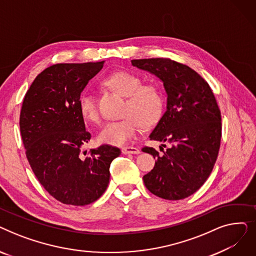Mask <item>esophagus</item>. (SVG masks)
<instances>
[{
    "label": "esophagus",
    "mask_w": 256,
    "mask_h": 256,
    "mask_svg": "<svg viewBox=\"0 0 256 256\" xmlns=\"http://www.w3.org/2000/svg\"><path fill=\"white\" fill-rule=\"evenodd\" d=\"M121 152L124 154H140V150L134 146H126V147H122Z\"/></svg>",
    "instance_id": "esophagus-1"
}]
</instances>
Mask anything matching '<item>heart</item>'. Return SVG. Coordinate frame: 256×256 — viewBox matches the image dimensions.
Here are the masks:
<instances>
[{
    "label": "heart",
    "mask_w": 256,
    "mask_h": 256,
    "mask_svg": "<svg viewBox=\"0 0 256 256\" xmlns=\"http://www.w3.org/2000/svg\"><path fill=\"white\" fill-rule=\"evenodd\" d=\"M104 83L126 98L124 111L126 117L106 122L98 134V142L116 146L124 145L135 138L142 124L152 126L162 116L164 98L158 86L142 85V78L138 74L126 70L112 72L104 78ZM78 108L86 120L98 122V102L91 90H84L80 93Z\"/></svg>",
    "instance_id": "b5f03b06"
}]
</instances>
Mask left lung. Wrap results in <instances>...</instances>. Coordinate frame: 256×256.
Listing matches in <instances>:
<instances>
[{
    "label": "left lung",
    "mask_w": 256,
    "mask_h": 256,
    "mask_svg": "<svg viewBox=\"0 0 256 256\" xmlns=\"http://www.w3.org/2000/svg\"><path fill=\"white\" fill-rule=\"evenodd\" d=\"M132 64L158 76L167 93V110L150 138L170 147L163 154L143 147L142 152L156 158L143 176L144 184L163 199L189 197L206 182L218 156L222 124L216 98L206 80L184 64L167 58L132 60Z\"/></svg>",
    "instance_id": "obj_1"
}]
</instances>
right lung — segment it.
I'll use <instances>...</instances> for the list:
<instances>
[{"label": "right lung", "instance_id": "obj_1", "mask_svg": "<svg viewBox=\"0 0 256 256\" xmlns=\"http://www.w3.org/2000/svg\"><path fill=\"white\" fill-rule=\"evenodd\" d=\"M104 61L54 64L26 91L20 116L26 156L38 182L64 204L82 206L98 200L110 180L118 147L104 144L84 152L91 138L78 98Z\"/></svg>", "mask_w": 256, "mask_h": 256}]
</instances>
